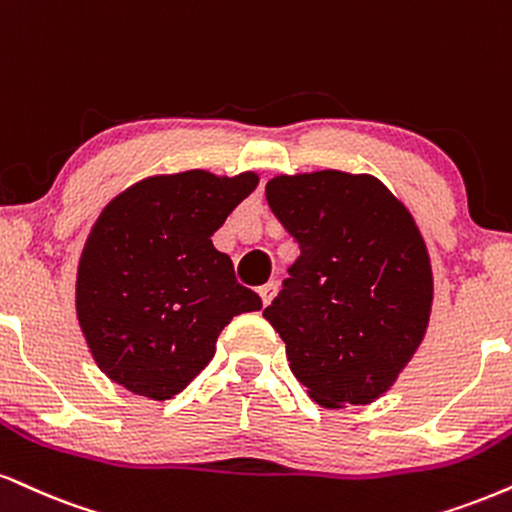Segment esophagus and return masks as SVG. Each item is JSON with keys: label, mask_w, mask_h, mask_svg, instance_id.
I'll list each match as a JSON object with an SVG mask.
<instances>
[{"label": "esophagus", "mask_w": 512, "mask_h": 512, "mask_svg": "<svg viewBox=\"0 0 512 512\" xmlns=\"http://www.w3.org/2000/svg\"><path fill=\"white\" fill-rule=\"evenodd\" d=\"M276 291H279V283H276V281H269V283H264V286H260V298H262V303H264V305L272 303V298L276 295Z\"/></svg>", "instance_id": "esophagus-1"}]
</instances>
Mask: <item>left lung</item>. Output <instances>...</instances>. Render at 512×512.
Returning <instances> with one entry per match:
<instances>
[{"label":"left lung","mask_w":512,"mask_h":512,"mask_svg":"<svg viewBox=\"0 0 512 512\" xmlns=\"http://www.w3.org/2000/svg\"><path fill=\"white\" fill-rule=\"evenodd\" d=\"M264 193L300 245L262 312L291 372L322 408L372 403L420 348L432 312V264L415 219L369 174L276 176Z\"/></svg>","instance_id":"1"}]
</instances>
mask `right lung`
I'll use <instances>...</instances> for the list:
<instances>
[{"instance_id":"right-lung-1","label":"right lung","mask_w":512,"mask_h":512,"mask_svg":"<svg viewBox=\"0 0 512 512\" xmlns=\"http://www.w3.org/2000/svg\"><path fill=\"white\" fill-rule=\"evenodd\" d=\"M257 181L252 171L152 176L102 209L78 262L76 312L97 367L123 389L174 398L212 360L221 329L262 307L212 245Z\"/></svg>"}]
</instances>
